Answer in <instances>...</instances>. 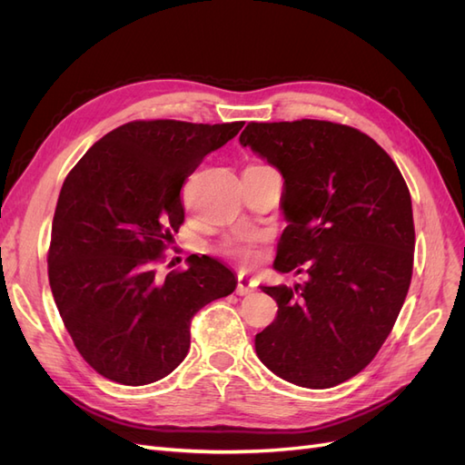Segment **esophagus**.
Wrapping results in <instances>:
<instances>
[{"label": "esophagus", "mask_w": 465, "mask_h": 465, "mask_svg": "<svg viewBox=\"0 0 465 465\" xmlns=\"http://www.w3.org/2000/svg\"><path fill=\"white\" fill-rule=\"evenodd\" d=\"M256 289V281L248 277V275H238V285H236V294H241V297H246L252 291Z\"/></svg>", "instance_id": "esophagus-1"}]
</instances>
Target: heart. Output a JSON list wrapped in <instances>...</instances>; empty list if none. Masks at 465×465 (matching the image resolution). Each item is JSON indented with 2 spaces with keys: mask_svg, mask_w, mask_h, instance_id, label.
Here are the masks:
<instances>
[{
  "mask_svg": "<svg viewBox=\"0 0 465 465\" xmlns=\"http://www.w3.org/2000/svg\"><path fill=\"white\" fill-rule=\"evenodd\" d=\"M262 238L263 236L258 232H238V234L227 238V241L221 244V250L224 252V254H229L232 258L250 262L256 258V252H258Z\"/></svg>",
  "mask_w": 465,
  "mask_h": 465,
  "instance_id": "obj_1",
  "label": "heart"
}]
</instances>
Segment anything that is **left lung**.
Wrapping results in <instances>:
<instances>
[{
	"label": "left lung",
	"instance_id": "obj_1",
	"mask_svg": "<svg viewBox=\"0 0 465 465\" xmlns=\"http://www.w3.org/2000/svg\"><path fill=\"white\" fill-rule=\"evenodd\" d=\"M241 145L285 178L275 270L306 273L262 287L277 318L256 335L267 369L302 388H331L376 357L413 273L411 195L372 137L326 120L250 122Z\"/></svg>",
	"mask_w": 465,
	"mask_h": 465
}]
</instances>
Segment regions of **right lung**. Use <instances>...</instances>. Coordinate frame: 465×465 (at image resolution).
I'll return each mask as SVG.
<instances>
[{"instance_id":"obj_1","label":"right lung","mask_w":465,"mask_h":465,"mask_svg":"<svg viewBox=\"0 0 465 465\" xmlns=\"http://www.w3.org/2000/svg\"><path fill=\"white\" fill-rule=\"evenodd\" d=\"M242 122L135 120L112 130L64 180L48 250L55 306L74 345L112 382L143 386L190 349L195 312L236 287L213 258L159 275L184 223L182 186Z\"/></svg>"}]
</instances>
